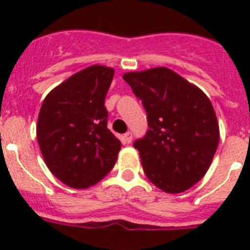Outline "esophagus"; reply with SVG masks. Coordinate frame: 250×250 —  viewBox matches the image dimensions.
Listing matches in <instances>:
<instances>
[{
	"instance_id": "34e87169",
	"label": "esophagus",
	"mask_w": 250,
	"mask_h": 250,
	"mask_svg": "<svg viewBox=\"0 0 250 250\" xmlns=\"http://www.w3.org/2000/svg\"><path fill=\"white\" fill-rule=\"evenodd\" d=\"M124 140H125V143H126V144H130V143H131L132 141L131 131H127L126 134H124Z\"/></svg>"
}]
</instances>
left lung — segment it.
I'll use <instances>...</instances> for the list:
<instances>
[{
	"mask_svg": "<svg viewBox=\"0 0 250 250\" xmlns=\"http://www.w3.org/2000/svg\"><path fill=\"white\" fill-rule=\"evenodd\" d=\"M124 80L140 99L149 130L134 143L145 175L167 193H183L199 182L219 144L210 100L167 67L127 72Z\"/></svg>",
	"mask_w": 250,
	"mask_h": 250,
	"instance_id": "1",
	"label": "left lung"
}]
</instances>
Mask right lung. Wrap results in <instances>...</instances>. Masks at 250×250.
<instances>
[{
	"label": "right lung",
	"mask_w": 250,
	"mask_h": 250,
	"mask_svg": "<svg viewBox=\"0 0 250 250\" xmlns=\"http://www.w3.org/2000/svg\"><path fill=\"white\" fill-rule=\"evenodd\" d=\"M114 70L94 65L68 77L43 100L37 141L59 180L75 189L100 182L114 167L121 143L107 129L105 98Z\"/></svg>",
	"instance_id": "add662e5"
}]
</instances>
